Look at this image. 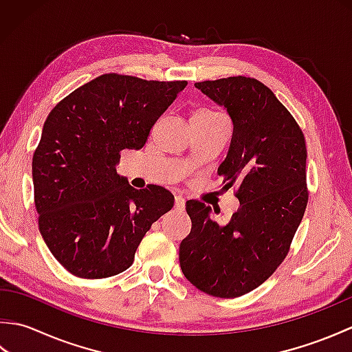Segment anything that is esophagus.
I'll list each match as a JSON object with an SVG mask.
<instances>
[{
    "mask_svg": "<svg viewBox=\"0 0 352 352\" xmlns=\"http://www.w3.org/2000/svg\"><path fill=\"white\" fill-rule=\"evenodd\" d=\"M184 207H186L184 198L180 197V195H177V197H175V203H174V208H175V210H178V212H183Z\"/></svg>",
    "mask_w": 352,
    "mask_h": 352,
    "instance_id": "obj_1",
    "label": "esophagus"
}]
</instances>
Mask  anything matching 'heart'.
I'll return each instance as SVG.
<instances>
[{"mask_svg":"<svg viewBox=\"0 0 352 352\" xmlns=\"http://www.w3.org/2000/svg\"><path fill=\"white\" fill-rule=\"evenodd\" d=\"M193 118H206V119H216V118H221V115L216 113V111H212V110H201L198 111V113L193 116ZM192 118V119H193Z\"/></svg>","mask_w":352,"mask_h":352,"instance_id":"b5f03b06","label":"heart"}]
</instances>
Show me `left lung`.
<instances>
[{
	"label": "left lung",
	"instance_id": "obj_1",
	"mask_svg": "<svg viewBox=\"0 0 352 352\" xmlns=\"http://www.w3.org/2000/svg\"><path fill=\"white\" fill-rule=\"evenodd\" d=\"M195 87L233 122L218 175L223 190L237 189L241 206L222 226L210 206L188 201L192 230L180 243V266L199 290L236 298L265 283L287 256L309 199L307 149L295 119L258 80L239 76Z\"/></svg>",
	"mask_w": 352,
	"mask_h": 352
}]
</instances>
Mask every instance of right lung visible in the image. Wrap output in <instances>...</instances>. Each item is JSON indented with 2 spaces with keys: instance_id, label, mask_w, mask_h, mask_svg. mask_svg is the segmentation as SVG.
I'll use <instances>...</instances> for the list:
<instances>
[{
  "instance_id": "1",
  "label": "right lung",
  "mask_w": 352,
  "mask_h": 352,
  "mask_svg": "<svg viewBox=\"0 0 352 352\" xmlns=\"http://www.w3.org/2000/svg\"><path fill=\"white\" fill-rule=\"evenodd\" d=\"M188 81L106 74L51 110L33 155L39 230L52 256L80 278L130 267L138 246L174 195L131 188L116 172L124 149H140Z\"/></svg>"
}]
</instances>
